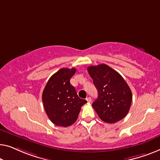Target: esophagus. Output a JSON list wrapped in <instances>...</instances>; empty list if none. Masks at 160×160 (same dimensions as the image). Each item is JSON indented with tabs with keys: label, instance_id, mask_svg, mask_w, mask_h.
<instances>
[{
	"label": "esophagus",
	"instance_id": "esophagus-1",
	"mask_svg": "<svg viewBox=\"0 0 160 160\" xmlns=\"http://www.w3.org/2000/svg\"><path fill=\"white\" fill-rule=\"evenodd\" d=\"M86 100H87L88 102H91V97H88L86 98Z\"/></svg>",
	"mask_w": 160,
	"mask_h": 160
}]
</instances>
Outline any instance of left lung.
Returning a JSON list of instances; mask_svg holds the SVG:
<instances>
[{
  "label": "left lung",
  "mask_w": 160,
  "mask_h": 160,
  "mask_svg": "<svg viewBox=\"0 0 160 160\" xmlns=\"http://www.w3.org/2000/svg\"><path fill=\"white\" fill-rule=\"evenodd\" d=\"M90 76L98 91L93 109L100 119L107 123H115L127 115L132 102V92L118 72L107 64L88 67Z\"/></svg>",
  "instance_id": "left-lung-1"
}]
</instances>
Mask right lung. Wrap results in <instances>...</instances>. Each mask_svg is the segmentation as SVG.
Returning <instances> with one entry per match:
<instances>
[{
	"label": "right lung",
	"mask_w": 160,
	"mask_h": 160,
	"mask_svg": "<svg viewBox=\"0 0 160 160\" xmlns=\"http://www.w3.org/2000/svg\"><path fill=\"white\" fill-rule=\"evenodd\" d=\"M75 68H62L51 76L42 92L46 114L53 124L68 127L77 120L81 107L87 101L80 98L70 79Z\"/></svg>",
	"instance_id": "obj_1"
}]
</instances>
